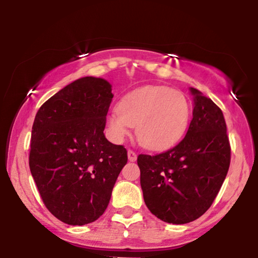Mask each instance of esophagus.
<instances>
[{
	"mask_svg": "<svg viewBox=\"0 0 258 258\" xmlns=\"http://www.w3.org/2000/svg\"><path fill=\"white\" fill-rule=\"evenodd\" d=\"M136 158H137V154H136L134 150L129 149V150H128V160H129L130 162H135Z\"/></svg>",
	"mask_w": 258,
	"mask_h": 258,
	"instance_id": "1",
	"label": "esophagus"
}]
</instances>
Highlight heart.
Instances as JSON below:
<instances>
[{
	"label": "heart",
	"mask_w": 258,
	"mask_h": 258,
	"mask_svg": "<svg viewBox=\"0 0 258 258\" xmlns=\"http://www.w3.org/2000/svg\"><path fill=\"white\" fill-rule=\"evenodd\" d=\"M191 105L181 91L147 86L126 94L108 117L112 137L122 140L136 126V140L150 150L170 148L184 136Z\"/></svg>",
	"instance_id": "b5f03b06"
}]
</instances>
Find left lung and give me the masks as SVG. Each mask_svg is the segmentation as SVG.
Returning <instances> with one entry per match:
<instances>
[{
  "label": "left lung",
  "mask_w": 258,
  "mask_h": 258,
  "mask_svg": "<svg viewBox=\"0 0 258 258\" xmlns=\"http://www.w3.org/2000/svg\"><path fill=\"white\" fill-rule=\"evenodd\" d=\"M191 94L192 118L184 139L164 153L137 157L148 209L172 224L189 223L209 209L230 165L223 112L195 88Z\"/></svg>",
  "instance_id": "1"
}]
</instances>
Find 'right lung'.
<instances>
[{"mask_svg": "<svg viewBox=\"0 0 258 258\" xmlns=\"http://www.w3.org/2000/svg\"><path fill=\"white\" fill-rule=\"evenodd\" d=\"M112 97L107 81L82 77L45 101L35 116L30 171L44 206L63 223L96 221L128 162L125 148L103 134Z\"/></svg>", "mask_w": 258, "mask_h": 258, "instance_id": "1", "label": "right lung"}]
</instances>
